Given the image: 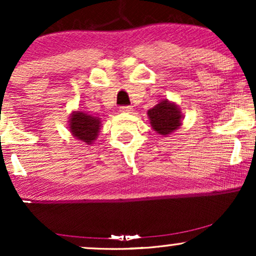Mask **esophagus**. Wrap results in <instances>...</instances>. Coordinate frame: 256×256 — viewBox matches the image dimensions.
<instances>
[{"instance_id": "1", "label": "esophagus", "mask_w": 256, "mask_h": 256, "mask_svg": "<svg viewBox=\"0 0 256 256\" xmlns=\"http://www.w3.org/2000/svg\"><path fill=\"white\" fill-rule=\"evenodd\" d=\"M118 110H120L121 113H130V112L132 110V108L130 106H121Z\"/></svg>"}]
</instances>
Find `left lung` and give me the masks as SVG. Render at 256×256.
Segmentation results:
<instances>
[{
	"label": "left lung",
	"mask_w": 256,
	"mask_h": 256,
	"mask_svg": "<svg viewBox=\"0 0 256 256\" xmlns=\"http://www.w3.org/2000/svg\"><path fill=\"white\" fill-rule=\"evenodd\" d=\"M150 124L160 135H169L180 128L183 115L176 104L162 100L148 110Z\"/></svg>",
	"instance_id": "1"
}]
</instances>
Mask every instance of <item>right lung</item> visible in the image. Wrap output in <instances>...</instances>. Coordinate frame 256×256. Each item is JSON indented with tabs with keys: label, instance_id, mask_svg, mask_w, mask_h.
Masks as SVG:
<instances>
[{
	"label": "right lung",
	"instance_id": "right-lung-1",
	"mask_svg": "<svg viewBox=\"0 0 256 256\" xmlns=\"http://www.w3.org/2000/svg\"><path fill=\"white\" fill-rule=\"evenodd\" d=\"M70 132L79 141L85 142L87 146L96 141L101 127L100 118L93 116L85 112H73L70 116Z\"/></svg>",
	"mask_w": 256,
	"mask_h": 256
}]
</instances>
